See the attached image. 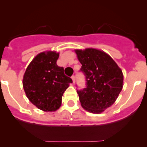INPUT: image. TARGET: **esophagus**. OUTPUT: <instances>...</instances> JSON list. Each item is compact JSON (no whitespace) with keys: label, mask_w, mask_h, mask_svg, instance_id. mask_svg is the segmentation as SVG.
<instances>
[{"label":"esophagus","mask_w":147,"mask_h":147,"mask_svg":"<svg viewBox=\"0 0 147 147\" xmlns=\"http://www.w3.org/2000/svg\"><path fill=\"white\" fill-rule=\"evenodd\" d=\"M71 78H72V82H73V83L75 82V75H72V77H71Z\"/></svg>","instance_id":"obj_1"}]
</instances>
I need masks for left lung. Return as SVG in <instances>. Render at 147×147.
<instances>
[{
	"label": "left lung",
	"instance_id": "left-lung-1",
	"mask_svg": "<svg viewBox=\"0 0 147 147\" xmlns=\"http://www.w3.org/2000/svg\"><path fill=\"white\" fill-rule=\"evenodd\" d=\"M75 53L86 79L85 88L77 90L81 105L88 112L101 113L115 103L122 90V71L104 51L87 48Z\"/></svg>",
	"mask_w": 147,
	"mask_h": 147
}]
</instances>
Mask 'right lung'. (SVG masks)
Returning <instances> with one entry per match:
<instances>
[{
    "label": "right lung",
    "mask_w": 147,
    "mask_h": 147,
    "mask_svg": "<svg viewBox=\"0 0 147 147\" xmlns=\"http://www.w3.org/2000/svg\"><path fill=\"white\" fill-rule=\"evenodd\" d=\"M59 53L42 52L35 56L26 69L23 85L26 96L45 112H54L61 105L62 97L72 80L57 65Z\"/></svg>",
    "instance_id": "add662e5"
}]
</instances>
